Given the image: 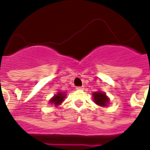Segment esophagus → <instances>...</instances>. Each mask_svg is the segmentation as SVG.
I'll return each mask as SVG.
<instances>
[{"label":"esophagus","instance_id":"1","mask_svg":"<svg viewBox=\"0 0 150 150\" xmlns=\"http://www.w3.org/2000/svg\"><path fill=\"white\" fill-rule=\"evenodd\" d=\"M76 89H77L78 90H82V89H84V87H83V86H78V87H76Z\"/></svg>","mask_w":150,"mask_h":150}]
</instances>
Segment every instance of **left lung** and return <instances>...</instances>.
<instances>
[{"instance_id":"8db88e82","label":"left lung","mask_w":150,"mask_h":150,"mask_svg":"<svg viewBox=\"0 0 150 150\" xmlns=\"http://www.w3.org/2000/svg\"><path fill=\"white\" fill-rule=\"evenodd\" d=\"M93 100L95 103L101 107H107L109 103V98L103 92H95L93 93Z\"/></svg>"}]
</instances>
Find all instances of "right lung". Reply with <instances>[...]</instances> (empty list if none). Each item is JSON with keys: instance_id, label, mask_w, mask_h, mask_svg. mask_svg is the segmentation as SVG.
<instances>
[{"instance_id": "1", "label": "right lung", "mask_w": 150, "mask_h": 150, "mask_svg": "<svg viewBox=\"0 0 150 150\" xmlns=\"http://www.w3.org/2000/svg\"><path fill=\"white\" fill-rule=\"evenodd\" d=\"M66 94L65 93H61V92H58L57 94H56L55 96H53L50 100V103H53L54 104V106H58L63 102L64 98H65Z\"/></svg>"}]
</instances>
